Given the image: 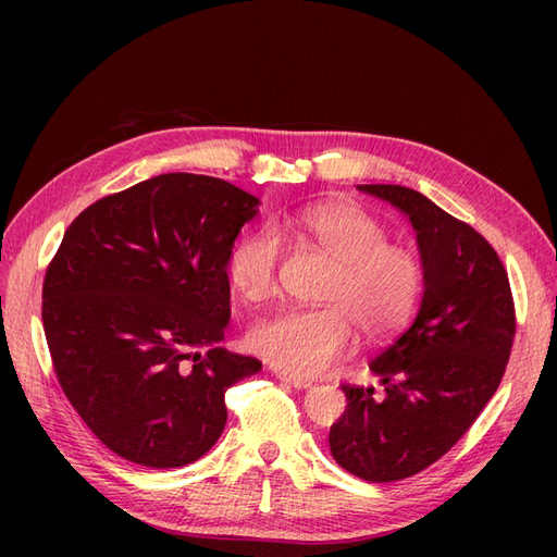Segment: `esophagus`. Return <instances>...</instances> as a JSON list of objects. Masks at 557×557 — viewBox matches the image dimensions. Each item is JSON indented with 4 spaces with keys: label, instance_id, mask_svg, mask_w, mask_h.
Wrapping results in <instances>:
<instances>
[{
    "label": "esophagus",
    "instance_id": "esophagus-1",
    "mask_svg": "<svg viewBox=\"0 0 557 557\" xmlns=\"http://www.w3.org/2000/svg\"><path fill=\"white\" fill-rule=\"evenodd\" d=\"M274 376L281 379L283 383H288V385L297 387V391H309V387L313 385V383L307 381V379H299V376H293V374H288V372H283V369H274Z\"/></svg>",
    "mask_w": 557,
    "mask_h": 557
}]
</instances>
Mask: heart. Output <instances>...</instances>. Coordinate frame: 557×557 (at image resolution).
<instances>
[{"instance_id":"b5f03b06","label":"heart","mask_w":557,"mask_h":557,"mask_svg":"<svg viewBox=\"0 0 557 557\" xmlns=\"http://www.w3.org/2000/svg\"><path fill=\"white\" fill-rule=\"evenodd\" d=\"M297 239L330 264L320 309H293L250 332L252 350L295 376H318L356 344L381 342L409 323L423 295L425 267L416 248L387 242L376 215L352 205H318L281 215L272 230L248 232L232 246L227 278L248 301L276 293L281 242Z\"/></svg>"}]
</instances>
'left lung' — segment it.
I'll return each mask as SVG.
<instances>
[{
    "label": "left lung",
    "mask_w": 557,
    "mask_h": 557,
    "mask_svg": "<svg viewBox=\"0 0 557 557\" xmlns=\"http://www.w3.org/2000/svg\"><path fill=\"white\" fill-rule=\"evenodd\" d=\"M409 215L425 293L413 325L369 364L383 383L342 385L346 411L330 450L352 476L409 479L446 455L495 395L507 369L516 309L507 269L481 234L404 185H358Z\"/></svg>",
    "instance_id": "8db88e82"
}]
</instances>
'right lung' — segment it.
I'll list each match as a JSON object with an SVG mask.
<instances>
[{"mask_svg": "<svg viewBox=\"0 0 557 557\" xmlns=\"http://www.w3.org/2000/svg\"><path fill=\"white\" fill-rule=\"evenodd\" d=\"M258 205L223 178L160 174L66 227L44 278L50 360L83 423L121 458L195 462L227 423V387L262 369L215 346L230 323V250Z\"/></svg>", "mask_w": 557, "mask_h": 557, "instance_id": "1", "label": "right lung"}]
</instances>
